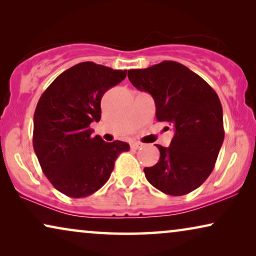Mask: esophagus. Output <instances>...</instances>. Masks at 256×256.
Here are the masks:
<instances>
[{
    "mask_svg": "<svg viewBox=\"0 0 256 256\" xmlns=\"http://www.w3.org/2000/svg\"><path fill=\"white\" fill-rule=\"evenodd\" d=\"M130 146H132V149H140L142 146V143H140V142H132V144H130Z\"/></svg>",
    "mask_w": 256,
    "mask_h": 256,
    "instance_id": "1",
    "label": "esophagus"
}]
</instances>
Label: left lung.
<instances>
[{
    "instance_id": "obj_1",
    "label": "left lung",
    "mask_w": 256,
    "mask_h": 256,
    "mask_svg": "<svg viewBox=\"0 0 256 256\" xmlns=\"http://www.w3.org/2000/svg\"><path fill=\"white\" fill-rule=\"evenodd\" d=\"M136 88L152 94L156 118L172 124L170 146L157 144L160 160L144 168L146 178L163 194L183 196L211 174L224 142L222 107L214 90L186 66L164 60L129 70Z\"/></svg>"
}]
</instances>
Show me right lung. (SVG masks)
Wrapping results in <instances>:
<instances>
[{
	"label": "right lung",
	"mask_w": 256,
	"mask_h": 256,
	"mask_svg": "<svg viewBox=\"0 0 256 256\" xmlns=\"http://www.w3.org/2000/svg\"><path fill=\"white\" fill-rule=\"evenodd\" d=\"M127 76L84 62L66 70L42 94L34 115V149L42 170L59 192L71 198L94 194L110 180L115 160L128 152L122 141L92 136L101 118V98Z\"/></svg>",
	"instance_id": "add662e5"
}]
</instances>
